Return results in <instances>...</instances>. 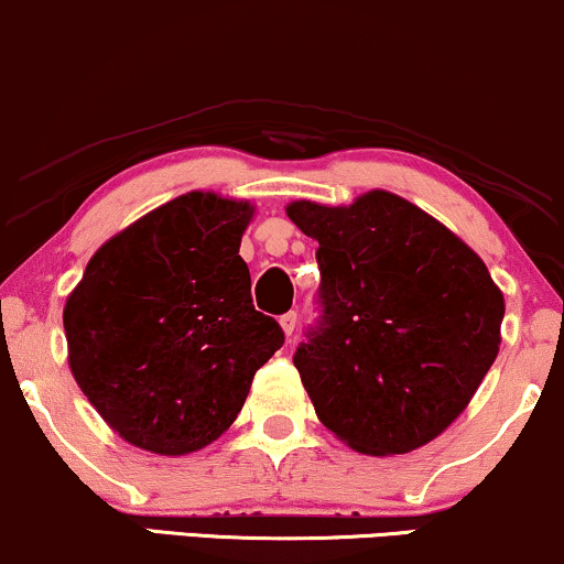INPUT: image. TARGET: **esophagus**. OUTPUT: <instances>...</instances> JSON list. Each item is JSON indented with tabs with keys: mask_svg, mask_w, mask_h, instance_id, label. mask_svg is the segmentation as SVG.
<instances>
[{
	"mask_svg": "<svg viewBox=\"0 0 564 564\" xmlns=\"http://www.w3.org/2000/svg\"><path fill=\"white\" fill-rule=\"evenodd\" d=\"M280 324H282L284 335L293 337V332H295V326H297V314H295V311H288V314L280 316Z\"/></svg>",
	"mask_w": 564,
	"mask_h": 564,
	"instance_id": "esophagus-1",
	"label": "esophagus"
}]
</instances>
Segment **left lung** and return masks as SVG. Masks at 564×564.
Segmentation results:
<instances>
[{
  "mask_svg": "<svg viewBox=\"0 0 564 564\" xmlns=\"http://www.w3.org/2000/svg\"><path fill=\"white\" fill-rule=\"evenodd\" d=\"M288 217L318 240V318L293 356L318 421L364 455L419 449L499 352L505 297L489 269L387 191L350 206L295 200Z\"/></svg>",
  "mask_w": 564,
  "mask_h": 564,
  "instance_id": "left-lung-1",
  "label": "left lung"
}]
</instances>
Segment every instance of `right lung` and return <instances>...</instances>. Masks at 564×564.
Returning <instances> with one entry per match:
<instances>
[{"instance_id":"1","label":"right lung","mask_w":564,"mask_h":564,"mask_svg":"<svg viewBox=\"0 0 564 564\" xmlns=\"http://www.w3.org/2000/svg\"><path fill=\"white\" fill-rule=\"evenodd\" d=\"M253 208L185 193L104 242L65 305L69 368L124 442L187 455L238 419L282 326L253 308Z\"/></svg>"}]
</instances>
